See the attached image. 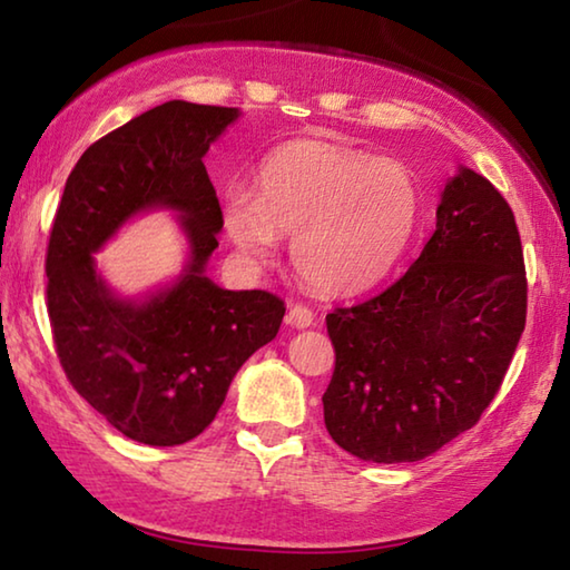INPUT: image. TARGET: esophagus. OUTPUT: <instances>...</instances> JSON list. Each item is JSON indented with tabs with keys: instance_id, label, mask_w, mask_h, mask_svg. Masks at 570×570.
<instances>
[{
	"instance_id": "obj_1",
	"label": "esophagus",
	"mask_w": 570,
	"mask_h": 570,
	"mask_svg": "<svg viewBox=\"0 0 570 570\" xmlns=\"http://www.w3.org/2000/svg\"><path fill=\"white\" fill-rule=\"evenodd\" d=\"M286 322L296 326V330H306V326L314 324V312L306 304H292L288 306Z\"/></svg>"
}]
</instances>
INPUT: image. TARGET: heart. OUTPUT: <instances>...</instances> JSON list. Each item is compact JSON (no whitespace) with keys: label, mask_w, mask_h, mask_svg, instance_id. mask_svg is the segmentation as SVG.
I'll use <instances>...</instances> for the list:
<instances>
[{"label":"heart","mask_w":570,"mask_h":570,"mask_svg":"<svg viewBox=\"0 0 570 570\" xmlns=\"http://www.w3.org/2000/svg\"><path fill=\"white\" fill-rule=\"evenodd\" d=\"M420 218L412 170L392 158L298 140L258 173V193L230 188L224 224L240 256L262 264L278 234H294L292 262L306 284L354 294L377 284L407 248Z\"/></svg>","instance_id":"b5f03b06"}]
</instances>
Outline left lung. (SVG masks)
Returning <instances> with one entry per match:
<instances>
[{"label": "left lung", "mask_w": 570, "mask_h": 570, "mask_svg": "<svg viewBox=\"0 0 570 570\" xmlns=\"http://www.w3.org/2000/svg\"><path fill=\"white\" fill-rule=\"evenodd\" d=\"M523 246L508 200L460 168L435 234L382 294L326 314L332 440L372 462H414L470 430L503 384L525 330Z\"/></svg>", "instance_id": "obj_1"}]
</instances>
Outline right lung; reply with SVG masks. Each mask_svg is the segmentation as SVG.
Segmentation results:
<instances>
[{"label": "right lung", "instance_id": "1", "mask_svg": "<svg viewBox=\"0 0 570 570\" xmlns=\"http://www.w3.org/2000/svg\"><path fill=\"white\" fill-rule=\"evenodd\" d=\"M236 108L170 100L82 153L47 244V314L72 387L125 438L183 445L220 410L250 354L276 336L286 306L272 292H228L204 274L224 226L204 156ZM181 210L191 262L179 282L130 303L94 272L91 254L125 219Z\"/></svg>", "mask_w": 570, "mask_h": 570}]
</instances>
